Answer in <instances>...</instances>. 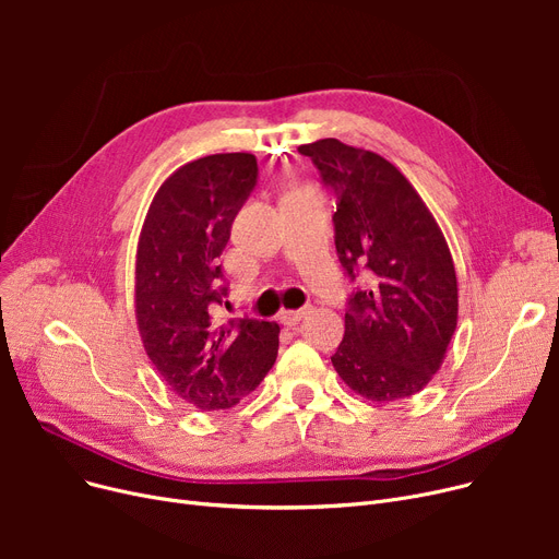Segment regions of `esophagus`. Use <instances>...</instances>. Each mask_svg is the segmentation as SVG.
Instances as JSON below:
<instances>
[{
	"label": "esophagus",
	"mask_w": 559,
	"mask_h": 559,
	"mask_svg": "<svg viewBox=\"0 0 559 559\" xmlns=\"http://www.w3.org/2000/svg\"><path fill=\"white\" fill-rule=\"evenodd\" d=\"M306 312H308V308H299V310H281L278 319H281V324H283V326H297L299 321L306 317Z\"/></svg>",
	"instance_id": "34e87169"
}]
</instances>
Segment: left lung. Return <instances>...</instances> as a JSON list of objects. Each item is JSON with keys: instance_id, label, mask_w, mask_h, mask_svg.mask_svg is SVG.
Instances as JSON below:
<instances>
[{"instance_id": "8db88e82", "label": "left lung", "mask_w": 559, "mask_h": 559, "mask_svg": "<svg viewBox=\"0 0 559 559\" xmlns=\"http://www.w3.org/2000/svg\"><path fill=\"white\" fill-rule=\"evenodd\" d=\"M299 152L337 194L342 267L367 270L354 292L333 360L362 399L392 403L421 392L457 326V276L442 228L405 176L383 156L324 138Z\"/></svg>"}]
</instances>
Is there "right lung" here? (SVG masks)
<instances>
[{"instance_id":"right-lung-1","label":"right lung","mask_w":559,"mask_h":559,"mask_svg":"<svg viewBox=\"0 0 559 559\" xmlns=\"http://www.w3.org/2000/svg\"><path fill=\"white\" fill-rule=\"evenodd\" d=\"M258 183L253 154L203 156L169 174L146 211L135 253L142 346L169 390L201 413L253 392L278 354V324L222 321L213 308L230 224Z\"/></svg>"}]
</instances>
